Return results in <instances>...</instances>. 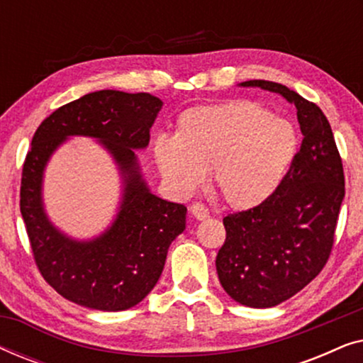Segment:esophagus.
I'll list each match as a JSON object with an SVG mask.
<instances>
[{"label": "esophagus", "mask_w": 363, "mask_h": 363, "mask_svg": "<svg viewBox=\"0 0 363 363\" xmlns=\"http://www.w3.org/2000/svg\"><path fill=\"white\" fill-rule=\"evenodd\" d=\"M190 211H191V215L196 218V220H206V218L210 216V211H208V208L200 201L193 203V205L190 206Z\"/></svg>", "instance_id": "34e87169"}]
</instances>
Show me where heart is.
Returning <instances> with one entry per match:
<instances>
[{"instance_id": "obj_1", "label": "heart", "mask_w": 363, "mask_h": 363, "mask_svg": "<svg viewBox=\"0 0 363 363\" xmlns=\"http://www.w3.org/2000/svg\"><path fill=\"white\" fill-rule=\"evenodd\" d=\"M299 150L296 128L251 101L191 107L173 137H157L153 153L167 182L182 193L201 185L205 172L218 195L235 208H252L282 185Z\"/></svg>"}]
</instances>
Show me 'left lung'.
Segmentation results:
<instances>
[{
    "instance_id": "obj_1",
    "label": "left lung",
    "mask_w": 363,
    "mask_h": 363,
    "mask_svg": "<svg viewBox=\"0 0 363 363\" xmlns=\"http://www.w3.org/2000/svg\"><path fill=\"white\" fill-rule=\"evenodd\" d=\"M241 86L277 92L297 108L302 138L289 173L261 205L223 218L226 240L216 256L223 289L247 307H272L297 294L334 247L345 196L344 167L330 123L314 102L271 81Z\"/></svg>"
}]
</instances>
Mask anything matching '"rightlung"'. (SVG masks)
I'll use <instances>...</instances> for the list:
<instances>
[{"mask_svg": "<svg viewBox=\"0 0 363 363\" xmlns=\"http://www.w3.org/2000/svg\"><path fill=\"white\" fill-rule=\"evenodd\" d=\"M160 108V99L147 92H91L54 111L34 133L23 165L19 208L44 281L79 306L108 312L137 306L155 287L168 247L185 230L186 206L150 193L133 152L148 145ZM69 135L99 138L126 178L116 221L87 243L59 233L42 210V170Z\"/></svg>", "mask_w": 363, "mask_h": 363, "instance_id": "1", "label": "right lung"}]
</instances>
